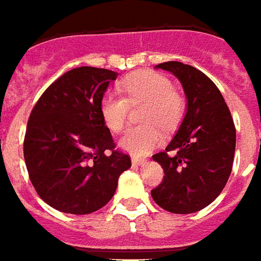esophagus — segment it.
I'll list each match as a JSON object with an SVG mask.
<instances>
[{
    "instance_id": "esophagus-1",
    "label": "esophagus",
    "mask_w": 261,
    "mask_h": 261,
    "mask_svg": "<svg viewBox=\"0 0 261 261\" xmlns=\"http://www.w3.org/2000/svg\"><path fill=\"white\" fill-rule=\"evenodd\" d=\"M131 161H133V164H135V165H139V164H143V162H145V158H142V156H137V155H134L133 156V158H131Z\"/></svg>"
}]
</instances>
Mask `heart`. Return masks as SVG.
Masks as SVG:
<instances>
[{"label": "heart", "mask_w": 261, "mask_h": 261, "mask_svg": "<svg viewBox=\"0 0 261 261\" xmlns=\"http://www.w3.org/2000/svg\"><path fill=\"white\" fill-rule=\"evenodd\" d=\"M120 91L124 96L107 92L101 96L99 110L110 130L118 133L126 126L130 105L145 101L139 118L145 122L131 127L120 145L137 154H145L162 139L160 127L173 128L185 114V99L173 88L171 80L160 72L137 71L122 80Z\"/></svg>", "instance_id": "1"}]
</instances>
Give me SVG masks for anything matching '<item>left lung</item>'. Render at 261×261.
Instances as JSON below:
<instances>
[{"label":"left lung","instance_id":"1","mask_svg":"<svg viewBox=\"0 0 261 261\" xmlns=\"http://www.w3.org/2000/svg\"><path fill=\"white\" fill-rule=\"evenodd\" d=\"M156 68L178 77L188 111L165 151L152 155L165 175L151 196L165 211L188 215L207 206L225 188L233 166L236 128L220 90L200 69L179 61Z\"/></svg>","mask_w":261,"mask_h":261}]
</instances>
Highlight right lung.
Returning <instances> with one entry per match:
<instances>
[{
    "instance_id": "right-lung-1",
    "label": "right lung",
    "mask_w": 261,
    "mask_h": 261,
    "mask_svg": "<svg viewBox=\"0 0 261 261\" xmlns=\"http://www.w3.org/2000/svg\"><path fill=\"white\" fill-rule=\"evenodd\" d=\"M116 76L110 69L73 68L55 80L32 109L24 138L28 174L37 194L57 211L88 215L100 209L131 166L99 110Z\"/></svg>"
}]
</instances>
